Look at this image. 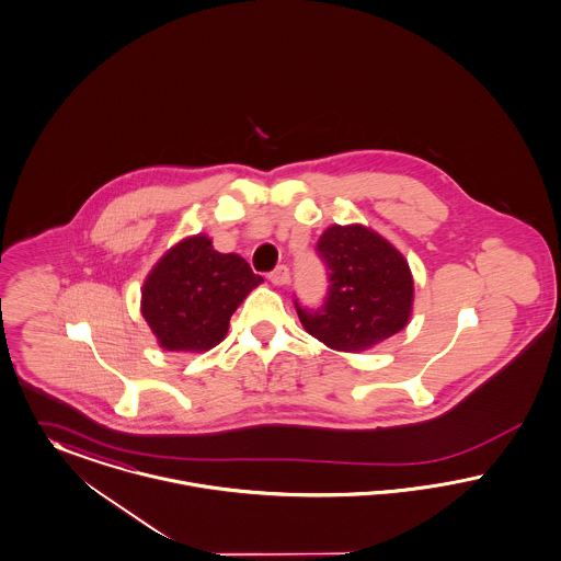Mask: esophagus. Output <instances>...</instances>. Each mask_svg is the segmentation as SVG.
<instances>
[{
    "label": "esophagus",
    "mask_w": 561,
    "mask_h": 561,
    "mask_svg": "<svg viewBox=\"0 0 561 561\" xmlns=\"http://www.w3.org/2000/svg\"><path fill=\"white\" fill-rule=\"evenodd\" d=\"M268 279L275 284V286H286L290 282V268L286 264H279L275 266L271 273H268Z\"/></svg>",
    "instance_id": "esophagus-1"
}]
</instances>
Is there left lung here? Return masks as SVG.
<instances>
[{"label":"left lung","instance_id":"obj_1","mask_svg":"<svg viewBox=\"0 0 561 561\" xmlns=\"http://www.w3.org/2000/svg\"><path fill=\"white\" fill-rule=\"evenodd\" d=\"M329 290L320 307L295 297L300 324L339 352H363L404 329L413 305V277L402 254L360 225L330 227L318 248Z\"/></svg>","mask_w":561,"mask_h":561}]
</instances>
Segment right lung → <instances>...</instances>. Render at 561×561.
Here are the masks:
<instances>
[{
    "label": "right lung",
    "mask_w": 561,
    "mask_h": 561,
    "mask_svg": "<svg viewBox=\"0 0 561 561\" xmlns=\"http://www.w3.org/2000/svg\"><path fill=\"white\" fill-rule=\"evenodd\" d=\"M263 282L237 254H220L205 234L173 245L148 275L141 313L169 352L218 345L234 309Z\"/></svg>",
    "instance_id": "obj_1"
}]
</instances>
